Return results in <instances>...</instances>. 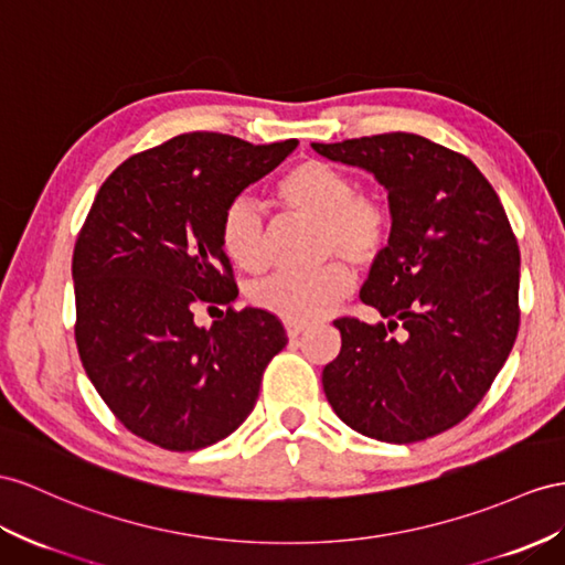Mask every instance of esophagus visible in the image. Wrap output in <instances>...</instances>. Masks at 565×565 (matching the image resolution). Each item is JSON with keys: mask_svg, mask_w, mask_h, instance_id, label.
<instances>
[{"mask_svg": "<svg viewBox=\"0 0 565 565\" xmlns=\"http://www.w3.org/2000/svg\"><path fill=\"white\" fill-rule=\"evenodd\" d=\"M308 329V324H296V322H286V334L288 339H298L302 331Z\"/></svg>", "mask_w": 565, "mask_h": 565, "instance_id": "esophagus-1", "label": "esophagus"}]
</instances>
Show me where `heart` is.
<instances>
[{
    "label": "heart",
    "mask_w": 565,
    "mask_h": 565,
    "mask_svg": "<svg viewBox=\"0 0 565 565\" xmlns=\"http://www.w3.org/2000/svg\"><path fill=\"white\" fill-rule=\"evenodd\" d=\"M288 212L320 224L317 250L322 259L343 257L358 269L372 267L394 234L386 195L358 191L349 169L322 159H302L274 185ZM220 245L238 269L263 274L269 267L265 216L248 198L231 200L220 220ZM353 274L343 263H327L310 274H277L253 288V302L284 322L308 324L334 312L353 291Z\"/></svg>",
    "instance_id": "obj_1"
}]
</instances>
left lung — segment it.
I'll return each mask as SVG.
<instances>
[{
  "label": "left lung",
  "mask_w": 565,
  "mask_h": 565,
  "mask_svg": "<svg viewBox=\"0 0 565 565\" xmlns=\"http://www.w3.org/2000/svg\"><path fill=\"white\" fill-rule=\"evenodd\" d=\"M372 171L388 191L394 234L360 291L386 324L339 317L341 353L322 372L351 429L413 444L477 408L520 327V250L491 183L466 154L415 134L312 142ZM403 328L401 338H388Z\"/></svg>",
  "instance_id": "left-lung-1"
}]
</instances>
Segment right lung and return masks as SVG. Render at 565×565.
<instances>
[{
	"mask_svg": "<svg viewBox=\"0 0 565 565\" xmlns=\"http://www.w3.org/2000/svg\"><path fill=\"white\" fill-rule=\"evenodd\" d=\"M298 140L253 145L193 131L109 173L74 248L76 345L114 417L167 451H198L238 429L265 367L288 343L277 315L234 310L238 286L220 220ZM226 305L210 330L198 307Z\"/></svg>",
	"mask_w": 565,
	"mask_h": 565,
	"instance_id": "1",
	"label": "right lung"
}]
</instances>
